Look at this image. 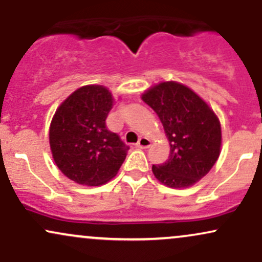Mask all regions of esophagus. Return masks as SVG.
Masks as SVG:
<instances>
[{"instance_id": "1", "label": "esophagus", "mask_w": 262, "mask_h": 262, "mask_svg": "<svg viewBox=\"0 0 262 262\" xmlns=\"http://www.w3.org/2000/svg\"><path fill=\"white\" fill-rule=\"evenodd\" d=\"M150 144H151V141H150V139H148V138H145V137H141L140 139H139V141H138V143H137V148L146 149V148H149Z\"/></svg>"}]
</instances>
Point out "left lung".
Instances as JSON below:
<instances>
[{
    "instance_id": "left-lung-1",
    "label": "left lung",
    "mask_w": 262,
    "mask_h": 262,
    "mask_svg": "<svg viewBox=\"0 0 262 262\" xmlns=\"http://www.w3.org/2000/svg\"><path fill=\"white\" fill-rule=\"evenodd\" d=\"M159 116L170 144L169 160L152 165L158 181L171 188L193 186L218 160L222 128L217 114L196 92L176 81H165L141 95Z\"/></svg>"
}]
</instances>
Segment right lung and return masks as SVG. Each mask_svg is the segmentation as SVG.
<instances>
[{
	"mask_svg": "<svg viewBox=\"0 0 262 262\" xmlns=\"http://www.w3.org/2000/svg\"><path fill=\"white\" fill-rule=\"evenodd\" d=\"M113 103L107 87L86 85L61 102L54 114L49 128L53 159L79 185H104L125 160L129 148L106 127Z\"/></svg>",
	"mask_w": 262,
	"mask_h": 262,
	"instance_id": "right-lung-1",
	"label": "right lung"
}]
</instances>
